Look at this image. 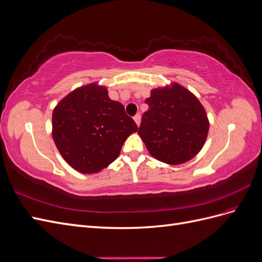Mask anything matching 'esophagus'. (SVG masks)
I'll list each match as a JSON object with an SVG mask.
<instances>
[{
  "label": "esophagus",
  "mask_w": 262,
  "mask_h": 262,
  "mask_svg": "<svg viewBox=\"0 0 262 262\" xmlns=\"http://www.w3.org/2000/svg\"><path fill=\"white\" fill-rule=\"evenodd\" d=\"M133 119H134V121H136V123L138 124V126L140 125V122H141V115L140 114H137L136 116L133 117Z\"/></svg>",
  "instance_id": "obj_1"
}]
</instances>
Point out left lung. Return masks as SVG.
<instances>
[{
	"label": "left lung",
	"mask_w": 262,
	"mask_h": 262,
	"mask_svg": "<svg viewBox=\"0 0 262 262\" xmlns=\"http://www.w3.org/2000/svg\"><path fill=\"white\" fill-rule=\"evenodd\" d=\"M145 102L148 110L142 116L138 133L150 155L163 163L179 165L200 152L208 137L209 120L193 94L173 83L153 90Z\"/></svg>",
	"instance_id": "8db88e82"
}]
</instances>
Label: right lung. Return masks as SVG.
Here are the masks:
<instances>
[{
	"instance_id": "obj_1",
	"label": "right lung",
	"mask_w": 262,
	"mask_h": 262,
	"mask_svg": "<svg viewBox=\"0 0 262 262\" xmlns=\"http://www.w3.org/2000/svg\"><path fill=\"white\" fill-rule=\"evenodd\" d=\"M138 125L106 87L90 84L70 93L52 114V137L62 157L77 171L98 172L112 164Z\"/></svg>"
}]
</instances>
